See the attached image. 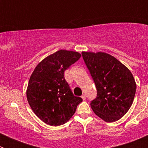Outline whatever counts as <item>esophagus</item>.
<instances>
[{"label": "esophagus", "instance_id": "34e87169", "mask_svg": "<svg viewBox=\"0 0 148 148\" xmlns=\"http://www.w3.org/2000/svg\"><path fill=\"white\" fill-rule=\"evenodd\" d=\"M82 99H83V100H85V99H86V95H82Z\"/></svg>", "mask_w": 148, "mask_h": 148}]
</instances>
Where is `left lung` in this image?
<instances>
[{"label": "left lung", "instance_id": "left-lung-1", "mask_svg": "<svg viewBox=\"0 0 148 148\" xmlns=\"http://www.w3.org/2000/svg\"><path fill=\"white\" fill-rule=\"evenodd\" d=\"M97 89V97L90 103L96 116L114 122L125 116L133 104L136 84L131 72L108 53L82 52Z\"/></svg>", "mask_w": 148, "mask_h": 148}]
</instances>
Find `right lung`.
<instances>
[{
    "label": "right lung",
    "mask_w": 148,
    "mask_h": 148,
    "mask_svg": "<svg viewBox=\"0 0 148 148\" xmlns=\"http://www.w3.org/2000/svg\"><path fill=\"white\" fill-rule=\"evenodd\" d=\"M82 55L60 49L39 63L30 76L27 97L30 108L41 121L51 126L67 122L82 99L73 95L64 78V71Z\"/></svg>",
    "instance_id": "obj_1"
}]
</instances>
